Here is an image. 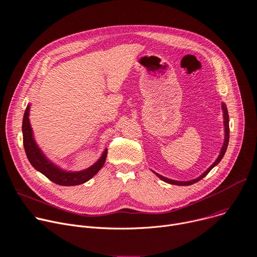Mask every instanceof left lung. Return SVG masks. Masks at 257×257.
Returning a JSON list of instances; mask_svg holds the SVG:
<instances>
[{"label": "left lung", "instance_id": "8db88e82", "mask_svg": "<svg viewBox=\"0 0 257 257\" xmlns=\"http://www.w3.org/2000/svg\"><path fill=\"white\" fill-rule=\"evenodd\" d=\"M222 110H223V117H224V131H225V136H224V144H223V147H222L221 149V152H220V155L218 156V158L216 159V161L204 172L200 177L194 179V180H191V181H186V182H182V181H175V180H170V179H167L155 172H153L154 174H155L159 179H161L162 181L168 183V184H172V185H179V186H188V185H192L198 181H200L202 178L206 177L211 170L212 168H214L220 161L221 159L223 158L224 154L226 152V149H227V146H228V142H229V116H228V111H227V107L224 103H222Z\"/></svg>", "mask_w": 257, "mask_h": 257}]
</instances>
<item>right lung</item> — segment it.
I'll return each mask as SVG.
<instances>
[{"mask_svg": "<svg viewBox=\"0 0 257 257\" xmlns=\"http://www.w3.org/2000/svg\"><path fill=\"white\" fill-rule=\"evenodd\" d=\"M30 104L27 106L24 118H23V138L24 147L27 154V157L33 167L38 172L43 174L47 179L61 186H74L83 184L92 179L101 167L104 165L107 155V149L102 153L100 159L90 166L89 168L80 170V172H66V170L58 167L53 162H50L37 146L35 140L33 138V131L29 119Z\"/></svg>", "mask_w": 257, "mask_h": 257, "instance_id": "1", "label": "right lung"}]
</instances>
